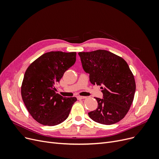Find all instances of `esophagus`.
I'll return each instance as SVG.
<instances>
[{"mask_svg": "<svg viewBox=\"0 0 159 159\" xmlns=\"http://www.w3.org/2000/svg\"><path fill=\"white\" fill-rule=\"evenodd\" d=\"M77 98H78V99H85L86 97H85V96H80V95H78V97H77Z\"/></svg>", "mask_w": 159, "mask_h": 159, "instance_id": "obj_1", "label": "esophagus"}]
</instances>
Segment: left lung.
<instances>
[{"instance_id":"1","label":"left lung","mask_w":159,"mask_h":159,"mask_svg":"<svg viewBox=\"0 0 159 159\" xmlns=\"http://www.w3.org/2000/svg\"><path fill=\"white\" fill-rule=\"evenodd\" d=\"M83 68L93 85H102L103 99L96 98L98 108L88 113L93 121L113 125L121 121L133 102L136 84L123 58L104 50L79 52Z\"/></svg>"}]
</instances>
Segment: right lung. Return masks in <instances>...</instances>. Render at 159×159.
<instances>
[{
  "instance_id": "right-lung-1",
  "label": "right lung",
  "mask_w": 159,
  "mask_h": 159,
  "mask_svg": "<svg viewBox=\"0 0 159 159\" xmlns=\"http://www.w3.org/2000/svg\"><path fill=\"white\" fill-rule=\"evenodd\" d=\"M76 60V52H50L28 67L21 86L25 106L34 119L47 126L57 125L68 118L77 98L56 92V84Z\"/></svg>"
}]
</instances>
